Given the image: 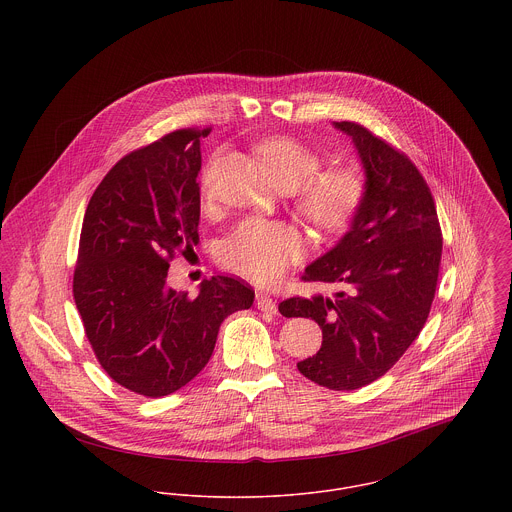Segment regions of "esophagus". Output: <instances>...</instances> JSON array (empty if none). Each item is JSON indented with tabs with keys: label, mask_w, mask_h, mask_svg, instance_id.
<instances>
[{
	"label": "esophagus",
	"mask_w": 512,
	"mask_h": 512,
	"mask_svg": "<svg viewBox=\"0 0 512 512\" xmlns=\"http://www.w3.org/2000/svg\"><path fill=\"white\" fill-rule=\"evenodd\" d=\"M256 307L260 311H264V313H272V315L278 313V305H276V301L268 293H258L256 295Z\"/></svg>",
	"instance_id": "34e87169"
}]
</instances>
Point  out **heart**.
Segmentation results:
<instances>
[{"label":"heart","mask_w":512,"mask_h":512,"mask_svg":"<svg viewBox=\"0 0 512 512\" xmlns=\"http://www.w3.org/2000/svg\"><path fill=\"white\" fill-rule=\"evenodd\" d=\"M258 151L282 189L297 188L299 213L321 226L339 228L353 217L361 201V185L347 169L319 167L315 149L290 136L264 140ZM303 254L299 234L284 222L266 219L242 220L222 242L219 258L224 268L248 280L266 284L280 278Z\"/></svg>","instance_id":"heart-1"}]
</instances>
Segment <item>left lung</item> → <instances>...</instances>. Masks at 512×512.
Returning a JSON list of instances; mask_svg holds the SVG:
<instances>
[{"label":"left lung","instance_id":"8db88e82","mask_svg":"<svg viewBox=\"0 0 512 512\" xmlns=\"http://www.w3.org/2000/svg\"><path fill=\"white\" fill-rule=\"evenodd\" d=\"M365 169V193L345 236L311 262L305 282L339 284L333 297H290L284 317H311L317 355L297 363L331 390H357L386 374L420 335L438 286L441 228L416 165L361 124L333 122Z\"/></svg>","mask_w":512,"mask_h":512}]
</instances>
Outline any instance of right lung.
Listing matches in <instances>:
<instances>
[{"mask_svg":"<svg viewBox=\"0 0 512 512\" xmlns=\"http://www.w3.org/2000/svg\"><path fill=\"white\" fill-rule=\"evenodd\" d=\"M177 130L122 157L86 207L73 293L98 363L120 386L161 398L209 363L220 323L248 309L254 292L228 276L201 282L197 297L171 290L177 252L199 242L201 138Z\"/></svg>","mask_w":512,"mask_h":512,"instance_id":"obj_1","label":"right lung"}]
</instances>
